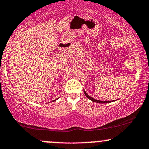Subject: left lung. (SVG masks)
Here are the masks:
<instances>
[{
    "label": "left lung",
    "instance_id": "8db88e82",
    "mask_svg": "<svg viewBox=\"0 0 149 149\" xmlns=\"http://www.w3.org/2000/svg\"><path fill=\"white\" fill-rule=\"evenodd\" d=\"M84 91V93L85 95V96H86L87 98H89V100H91L92 102H97V103H110V102H114V101H116V100H113V101H100V100H95L94 98H93V97H91V96H89V95L87 94V93L85 92V90Z\"/></svg>",
    "mask_w": 149,
    "mask_h": 149
}]
</instances>
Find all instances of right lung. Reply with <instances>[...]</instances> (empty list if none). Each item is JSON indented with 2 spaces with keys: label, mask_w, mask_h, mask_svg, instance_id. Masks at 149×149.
<instances>
[{
  "label": "right lung",
  "mask_w": 149,
  "mask_h": 149,
  "mask_svg": "<svg viewBox=\"0 0 149 149\" xmlns=\"http://www.w3.org/2000/svg\"><path fill=\"white\" fill-rule=\"evenodd\" d=\"M58 99H56V100H53V102H54V101H56V100H58Z\"/></svg>",
  "instance_id": "obj_1"
}]
</instances>
